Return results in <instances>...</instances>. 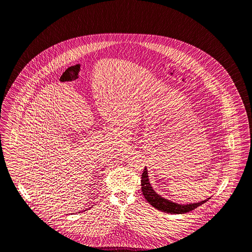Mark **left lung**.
Here are the masks:
<instances>
[{
    "label": "left lung",
    "mask_w": 252,
    "mask_h": 252,
    "mask_svg": "<svg viewBox=\"0 0 252 252\" xmlns=\"http://www.w3.org/2000/svg\"><path fill=\"white\" fill-rule=\"evenodd\" d=\"M141 189H142V193L144 195L146 200L156 209H158V211L161 212H167V213H175V214H184L187 212L193 211L194 209H196L199 206H201L202 204H204L205 202L208 201V199L201 201L198 203H194V204H177V203H173L172 201L168 200V199L163 198L162 196H160L158 194V192H156L152 186L149 182V178H148V172H147V168L144 169L143 173L141 175Z\"/></svg>",
    "instance_id": "left-lung-1"
}]
</instances>
